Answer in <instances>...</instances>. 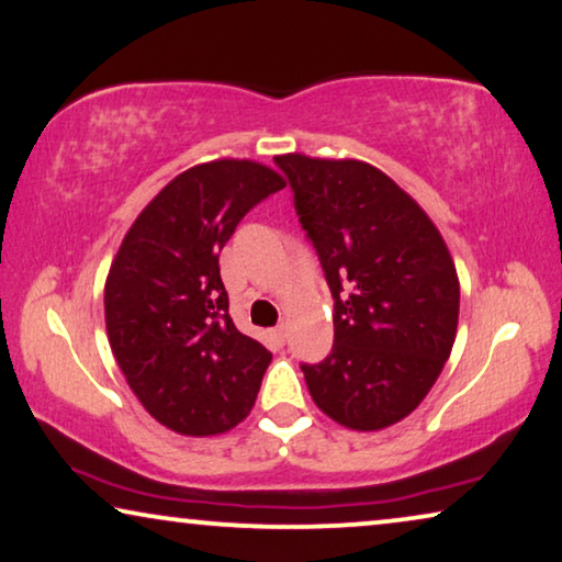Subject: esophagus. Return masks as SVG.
<instances>
[{"label": "esophagus", "instance_id": "34e87169", "mask_svg": "<svg viewBox=\"0 0 562 562\" xmlns=\"http://www.w3.org/2000/svg\"><path fill=\"white\" fill-rule=\"evenodd\" d=\"M273 339L276 345H283V341H286V327H283V324H279V327L273 329Z\"/></svg>", "mask_w": 562, "mask_h": 562}]
</instances>
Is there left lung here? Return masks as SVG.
<instances>
[{
    "label": "left lung",
    "instance_id": "left-lung-1",
    "mask_svg": "<svg viewBox=\"0 0 562 562\" xmlns=\"http://www.w3.org/2000/svg\"><path fill=\"white\" fill-rule=\"evenodd\" d=\"M335 299V347L301 364L339 426L380 430L420 405L449 360L459 279L441 233L380 169L357 159L276 157Z\"/></svg>",
    "mask_w": 562,
    "mask_h": 562
}]
</instances>
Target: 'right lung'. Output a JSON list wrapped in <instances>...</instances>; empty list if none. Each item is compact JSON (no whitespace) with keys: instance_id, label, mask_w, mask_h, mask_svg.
Returning <instances> with one entry per match:
<instances>
[{"instance_id":"obj_1","label":"right lung","mask_w":562,"mask_h":562,"mask_svg":"<svg viewBox=\"0 0 562 562\" xmlns=\"http://www.w3.org/2000/svg\"><path fill=\"white\" fill-rule=\"evenodd\" d=\"M281 175L215 159L175 177L128 227L105 279V331L121 372L161 426L225 434L254 408L271 352L235 329L221 250Z\"/></svg>"}]
</instances>
